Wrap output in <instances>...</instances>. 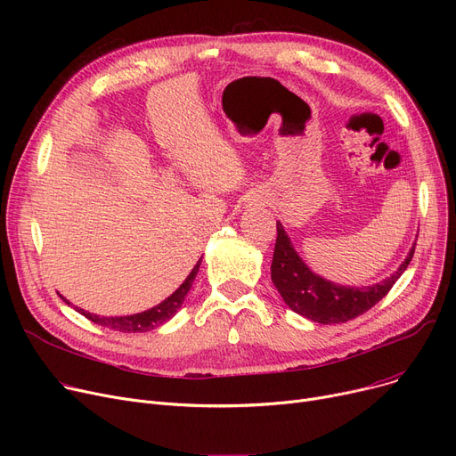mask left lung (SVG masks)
Here are the masks:
<instances>
[{"label": "left lung", "instance_id": "obj_1", "mask_svg": "<svg viewBox=\"0 0 456 456\" xmlns=\"http://www.w3.org/2000/svg\"><path fill=\"white\" fill-rule=\"evenodd\" d=\"M414 256V246L403 265L385 281L371 286H342L310 270L294 249L289 234L277 222V240L272 260V281L294 313L316 323H346L361 316L385 297Z\"/></svg>", "mask_w": 456, "mask_h": 456}]
</instances>
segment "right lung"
Wrapping results in <instances>:
<instances>
[{
    "label": "right lung",
    "instance_id": "right-lung-1",
    "mask_svg": "<svg viewBox=\"0 0 456 456\" xmlns=\"http://www.w3.org/2000/svg\"><path fill=\"white\" fill-rule=\"evenodd\" d=\"M203 258V256H201ZM201 258L198 260V265L194 266V270L190 272V275L184 279V282L179 286V289L164 299L162 303H159L157 306L150 308V310H143V313L140 314H133V316H114V318H107V316H95V314H90V313H85L83 308H77V313H81L85 318H88L90 322L98 323L102 327H107V329H112V330H119V332H146V330H151L162 323H166L170 318L175 316L177 310L181 308L188 290L191 289V282H194L198 272H200V266H201ZM62 297V296H61ZM64 299V297H62ZM66 301V299H64ZM68 303V301H66ZM69 305V303H68Z\"/></svg>",
    "mask_w": 456,
    "mask_h": 456
}]
</instances>
